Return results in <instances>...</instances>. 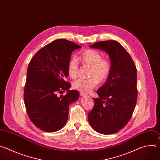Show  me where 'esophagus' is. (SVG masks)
Here are the masks:
<instances>
[{
	"label": "esophagus",
	"mask_w": 160,
	"mask_h": 160,
	"mask_svg": "<svg viewBox=\"0 0 160 160\" xmlns=\"http://www.w3.org/2000/svg\"><path fill=\"white\" fill-rule=\"evenodd\" d=\"M80 95L81 96V97H83V96H87V94L84 93V92H80Z\"/></svg>",
	"instance_id": "34e87169"
}]
</instances>
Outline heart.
<instances>
[{"instance_id": "1", "label": "heart", "mask_w": 160, "mask_h": 160, "mask_svg": "<svg viewBox=\"0 0 160 160\" xmlns=\"http://www.w3.org/2000/svg\"><path fill=\"white\" fill-rule=\"evenodd\" d=\"M83 65L91 67L89 79H79L72 83L73 88L83 92H89L97 87L99 81H105L109 77L112 66L110 61L102 58V54L98 51L88 50L80 57ZM68 72L71 78L76 79L79 75V62L76 57L72 58L68 65Z\"/></svg>"}]
</instances>
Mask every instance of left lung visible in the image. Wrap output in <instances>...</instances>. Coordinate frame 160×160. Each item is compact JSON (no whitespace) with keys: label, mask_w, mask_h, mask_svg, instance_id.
Returning a JSON list of instances; mask_svg holds the SVG:
<instances>
[{"label":"left lung","mask_w":160,"mask_h":160,"mask_svg":"<svg viewBox=\"0 0 160 160\" xmlns=\"http://www.w3.org/2000/svg\"><path fill=\"white\" fill-rule=\"evenodd\" d=\"M91 48L108 53L112 70L106 82L97 91L99 98L88 113L92 128L102 134H112L129 122L138 98L137 69L129 53L117 41L96 43Z\"/></svg>","instance_id":"left-lung-1"}]
</instances>
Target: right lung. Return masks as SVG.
<instances>
[{
    "label": "right lung",
    "mask_w": 160,
    "mask_h": 160,
    "mask_svg": "<svg viewBox=\"0 0 160 160\" xmlns=\"http://www.w3.org/2000/svg\"><path fill=\"white\" fill-rule=\"evenodd\" d=\"M81 47L64 39L53 41L31 60L27 70L24 100L28 115L36 127L47 132L59 131L68 119L69 107L79 97L64 81L72 52ZM65 90V96H57Z\"/></svg>",
    "instance_id": "1"
}]
</instances>
